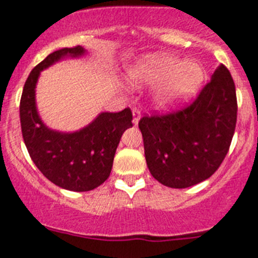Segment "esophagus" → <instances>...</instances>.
Wrapping results in <instances>:
<instances>
[{"label": "esophagus", "mask_w": 258, "mask_h": 258, "mask_svg": "<svg viewBox=\"0 0 258 258\" xmlns=\"http://www.w3.org/2000/svg\"><path fill=\"white\" fill-rule=\"evenodd\" d=\"M139 120H141V110L134 107L133 109V124L138 125Z\"/></svg>", "instance_id": "1"}]
</instances>
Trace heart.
Wrapping results in <instances>:
<instances>
[{
    "mask_svg": "<svg viewBox=\"0 0 258 258\" xmlns=\"http://www.w3.org/2000/svg\"><path fill=\"white\" fill-rule=\"evenodd\" d=\"M136 85H159L156 102L162 109L185 104L198 92L204 81V68L198 60H182L172 54L148 55L127 71Z\"/></svg>",
    "mask_w": 258,
    "mask_h": 258,
    "instance_id": "heart-1",
    "label": "heart"
}]
</instances>
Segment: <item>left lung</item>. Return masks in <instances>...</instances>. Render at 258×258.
<instances>
[{
  "instance_id": "1",
  "label": "left lung",
  "mask_w": 258,
  "mask_h": 258,
  "mask_svg": "<svg viewBox=\"0 0 258 258\" xmlns=\"http://www.w3.org/2000/svg\"><path fill=\"white\" fill-rule=\"evenodd\" d=\"M235 122V86L229 71L220 64L187 107L141 119L149 172L172 188L207 180L227 156Z\"/></svg>"
}]
</instances>
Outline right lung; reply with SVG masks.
Wrapping results in <instances>:
<instances>
[{
  "instance_id": "add662e5",
  "label": "right lung",
  "mask_w": 258,
  "mask_h": 258,
  "mask_svg": "<svg viewBox=\"0 0 258 258\" xmlns=\"http://www.w3.org/2000/svg\"><path fill=\"white\" fill-rule=\"evenodd\" d=\"M81 45L53 51L30 72L20 101L23 138L31 159L41 173L59 187L90 191L110 176L115 152L127 127L133 126L131 109L101 112L87 126L73 133L51 131L39 116L35 87L40 72L60 59L85 55Z\"/></svg>"
}]
</instances>
